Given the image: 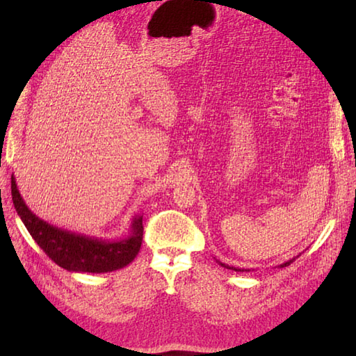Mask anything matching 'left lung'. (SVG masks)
I'll list each match as a JSON object with an SVG mask.
<instances>
[{
	"label": "left lung",
	"instance_id": "1",
	"mask_svg": "<svg viewBox=\"0 0 356 356\" xmlns=\"http://www.w3.org/2000/svg\"><path fill=\"white\" fill-rule=\"evenodd\" d=\"M297 257H294V258H291V259H289V261H286V263L284 264H280L278 267L280 268H283V267H287V266H290L291 263H293V261L296 259ZM222 267H225V268H229V270H234V271H247V270H241V268H235V267H231V266H227V264H222V263H219Z\"/></svg>",
	"mask_w": 356,
	"mask_h": 356
}]
</instances>
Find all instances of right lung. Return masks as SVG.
<instances>
[{"label":"right lung","instance_id":"add662e5","mask_svg":"<svg viewBox=\"0 0 356 356\" xmlns=\"http://www.w3.org/2000/svg\"><path fill=\"white\" fill-rule=\"evenodd\" d=\"M11 196L14 208L27 231L44 254L59 267L74 273H111L133 261L143 241V216L131 223V234L121 241H102L56 228L37 218L24 203L11 176Z\"/></svg>","mask_w":356,"mask_h":356}]
</instances>
